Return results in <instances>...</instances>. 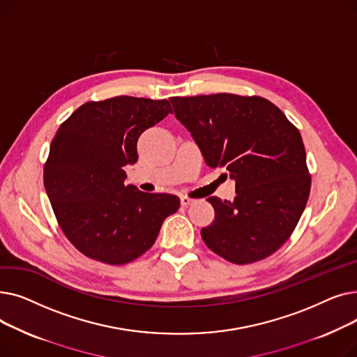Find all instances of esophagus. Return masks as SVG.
<instances>
[{
	"label": "esophagus",
	"instance_id": "esophagus-1",
	"mask_svg": "<svg viewBox=\"0 0 357 357\" xmlns=\"http://www.w3.org/2000/svg\"><path fill=\"white\" fill-rule=\"evenodd\" d=\"M192 202H194V199L190 198V197H186V195L181 197V204L183 205V207H188V205H191Z\"/></svg>",
	"mask_w": 357,
	"mask_h": 357
}]
</instances>
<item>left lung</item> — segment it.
I'll use <instances>...</instances> for the list:
<instances>
[{
	"instance_id": "8db88e82",
	"label": "left lung",
	"mask_w": 357,
	"mask_h": 357,
	"mask_svg": "<svg viewBox=\"0 0 357 357\" xmlns=\"http://www.w3.org/2000/svg\"><path fill=\"white\" fill-rule=\"evenodd\" d=\"M171 102L205 163L226 167L236 179L233 201L207 198L215 218L201 230L205 245L236 265L275 253L294 233L311 190L299 130L257 96L222 92Z\"/></svg>"
}]
</instances>
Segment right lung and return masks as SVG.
I'll return each instance as SVG.
<instances>
[{
  "label": "right lung",
  "mask_w": 357,
  "mask_h": 357,
  "mask_svg": "<svg viewBox=\"0 0 357 357\" xmlns=\"http://www.w3.org/2000/svg\"><path fill=\"white\" fill-rule=\"evenodd\" d=\"M172 112L167 100L114 97L88 101L56 131L43 183L59 227L86 257L124 265L146 253L162 222L179 208L172 194L124 185L143 131Z\"/></svg>",
  "instance_id": "obj_1"
}]
</instances>
